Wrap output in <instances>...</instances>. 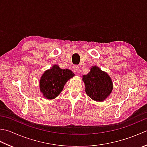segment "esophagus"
Masks as SVG:
<instances>
[{"label": "esophagus", "mask_w": 147, "mask_h": 147, "mask_svg": "<svg viewBox=\"0 0 147 147\" xmlns=\"http://www.w3.org/2000/svg\"><path fill=\"white\" fill-rule=\"evenodd\" d=\"M73 69V71L74 72V73H80V67H79L78 65H74Z\"/></svg>", "instance_id": "esophagus-1"}]
</instances>
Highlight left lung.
<instances>
[{"label":"left lung","instance_id":"8db88e82","mask_svg":"<svg viewBox=\"0 0 147 147\" xmlns=\"http://www.w3.org/2000/svg\"><path fill=\"white\" fill-rule=\"evenodd\" d=\"M85 92L92 99L101 102L105 100L113 90L111 78L97 66H92L90 71L83 76Z\"/></svg>","mask_w":147,"mask_h":147}]
</instances>
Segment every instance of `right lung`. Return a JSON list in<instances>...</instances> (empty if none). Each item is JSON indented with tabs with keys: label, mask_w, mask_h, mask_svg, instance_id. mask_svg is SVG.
<instances>
[{
	"label": "right lung",
	"mask_w": 147,
	"mask_h": 147,
	"mask_svg": "<svg viewBox=\"0 0 147 147\" xmlns=\"http://www.w3.org/2000/svg\"><path fill=\"white\" fill-rule=\"evenodd\" d=\"M75 74L69 69H62L54 65L46 71L39 81L40 91L45 98L53 99L61 93L65 84Z\"/></svg>",
	"instance_id": "right-lung-1"
}]
</instances>
